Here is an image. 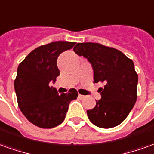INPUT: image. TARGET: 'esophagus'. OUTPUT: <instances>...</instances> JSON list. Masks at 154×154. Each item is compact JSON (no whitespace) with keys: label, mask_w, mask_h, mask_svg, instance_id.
Wrapping results in <instances>:
<instances>
[{"label":"esophagus","mask_w":154,"mask_h":154,"mask_svg":"<svg viewBox=\"0 0 154 154\" xmlns=\"http://www.w3.org/2000/svg\"><path fill=\"white\" fill-rule=\"evenodd\" d=\"M78 97H79V98H80V99H82V98H84V97H85V96L82 95V94H78Z\"/></svg>","instance_id":"1"}]
</instances>
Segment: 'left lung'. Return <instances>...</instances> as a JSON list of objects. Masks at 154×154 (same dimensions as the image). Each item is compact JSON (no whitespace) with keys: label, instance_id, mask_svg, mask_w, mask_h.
Returning <instances> with one entry per match:
<instances>
[{"label":"left lung","instance_id":"8db88e82","mask_svg":"<svg viewBox=\"0 0 154 154\" xmlns=\"http://www.w3.org/2000/svg\"><path fill=\"white\" fill-rule=\"evenodd\" d=\"M73 51L92 65L94 82H102L101 99L87 111L92 123L102 128L119 125L129 114L137 100V74L133 62L122 51L99 43H77Z\"/></svg>","mask_w":154,"mask_h":154}]
</instances>
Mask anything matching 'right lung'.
Wrapping results in <instances>:
<instances>
[{"label": "right lung", "instance_id": "obj_1", "mask_svg": "<svg viewBox=\"0 0 154 154\" xmlns=\"http://www.w3.org/2000/svg\"><path fill=\"white\" fill-rule=\"evenodd\" d=\"M75 42H54L37 47L20 63L14 82L18 106L29 122L42 128L61 124L69 103L77 97L76 89L59 95L51 87L60 75L57 61L59 55L72 48Z\"/></svg>", "mask_w": 154, "mask_h": 154}]
</instances>
